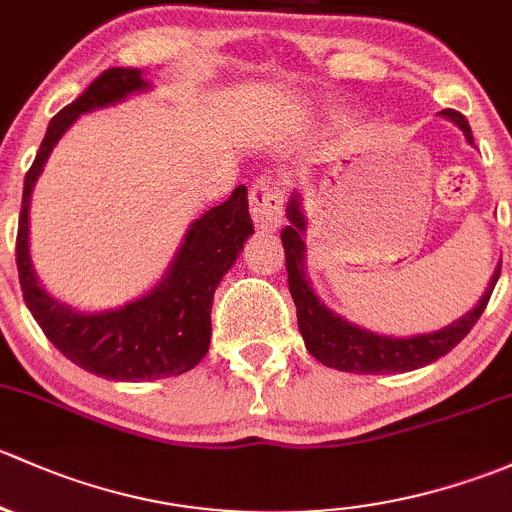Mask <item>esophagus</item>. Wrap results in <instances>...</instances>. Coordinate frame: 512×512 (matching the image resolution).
<instances>
[{
	"label": "esophagus",
	"instance_id": "esophagus-1",
	"mask_svg": "<svg viewBox=\"0 0 512 512\" xmlns=\"http://www.w3.org/2000/svg\"><path fill=\"white\" fill-rule=\"evenodd\" d=\"M251 214L256 229L276 231L283 221V202H286V184L281 179L261 177L251 184Z\"/></svg>",
	"mask_w": 512,
	"mask_h": 512
}]
</instances>
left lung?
Returning a JSON list of instances; mask_svg holds the SVG:
<instances>
[{
  "mask_svg": "<svg viewBox=\"0 0 512 512\" xmlns=\"http://www.w3.org/2000/svg\"><path fill=\"white\" fill-rule=\"evenodd\" d=\"M446 120H451L463 135L468 145H473L471 125L456 110H441ZM288 226L281 231L283 249H286V271L288 288H291L295 313H298V330L303 335L305 347L310 355L325 367H333L340 372L355 374H392L409 372L419 367L431 365L446 352H451L458 342L463 340L476 320L486 310L491 293L498 283L500 263L488 281L486 293L476 303V308L468 310L463 318L453 320L446 328L434 330V333H419L409 337L379 335L372 330L360 328L357 323L342 318L340 313L330 310L313 291V281L308 276V249H305V234H308V217L303 209V197L298 192L291 194L286 207Z\"/></svg>",
  "mask_w": 512,
  "mask_h": 512,
  "instance_id": "8db88e82",
  "label": "left lung"
}]
</instances>
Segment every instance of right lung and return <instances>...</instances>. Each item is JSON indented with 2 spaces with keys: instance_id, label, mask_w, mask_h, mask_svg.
Masks as SVG:
<instances>
[{
  "instance_id": "right-lung-1",
  "label": "right lung",
  "mask_w": 512,
  "mask_h": 512,
  "mask_svg": "<svg viewBox=\"0 0 512 512\" xmlns=\"http://www.w3.org/2000/svg\"><path fill=\"white\" fill-rule=\"evenodd\" d=\"M140 68H108L71 105L54 115L36 160L24 179L17 268L26 308L44 335L73 365L113 382H152L189 372L207 355L212 340L214 291L254 234L246 187L231 192L189 224L165 276L140 298L108 310H78L39 283L29 254V207L34 184L66 130L91 110L123 103L150 91Z\"/></svg>"
}]
</instances>
